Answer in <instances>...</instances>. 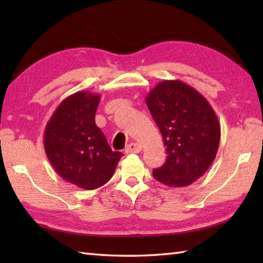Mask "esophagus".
<instances>
[{
	"label": "esophagus",
	"mask_w": 263,
	"mask_h": 263,
	"mask_svg": "<svg viewBox=\"0 0 263 263\" xmlns=\"http://www.w3.org/2000/svg\"><path fill=\"white\" fill-rule=\"evenodd\" d=\"M141 149H142V147L139 143L131 142V143H128L127 147L125 148V153L126 154H138L141 152Z\"/></svg>",
	"instance_id": "1"
}]
</instances>
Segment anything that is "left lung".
<instances>
[{
    "instance_id": "8db88e82",
    "label": "left lung",
    "mask_w": 263,
    "mask_h": 263,
    "mask_svg": "<svg viewBox=\"0 0 263 263\" xmlns=\"http://www.w3.org/2000/svg\"><path fill=\"white\" fill-rule=\"evenodd\" d=\"M166 147L156 180L172 187L192 184L208 171L220 141L215 110L202 95L180 80H164L146 97Z\"/></svg>"
}]
</instances>
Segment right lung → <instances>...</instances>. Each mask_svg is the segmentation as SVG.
<instances>
[{"instance_id":"add662e5","label":"right lung","mask_w":263,"mask_h":263,"mask_svg":"<svg viewBox=\"0 0 263 263\" xmlns=\"http://www.w3.org/2000/svg\"><path fill=\"white\" fill-rule=\"evenodd\" d=\"M99 93L78 91L55 109L44 133L49 163L64 181L85 190L107 183L123 156L95 123Z\"/></svg>"}]
</instances>
